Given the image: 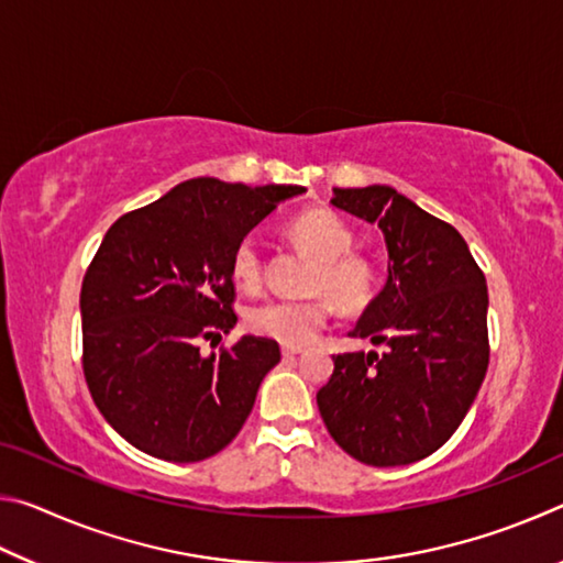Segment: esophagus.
Segmentation results:
<instances>
[{"mask_svg": "<svg viewBox=\"0 0 563 563\" xmlns=\"http://www.w3.org/2000/svg\"><path fill=\"white\" fill-rule=\"evenodd\" d=\"M300 352H302V347H290V345L283 347V355L285 357H295V355H300Z\"/></svg>", "mask_w": 563, "mask_h": 563, "instance_id": "esophagus-1", "label": "esophagus"}]
</instances>
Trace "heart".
<instances>
[{
  "mask_svg": "<svg viewBox=\"0 0 563 563\" xmlns=\"http://www.w3.org/2000/svg\"><path fill=\"white\" fill-rule=\"evenodd\" d=\"M290 238L318 261V268L310 278V292L328 295L345 312L362 310L373 300L377 288L375 265L365 255L350 253L355 238L335 213L316 208L298 216L290 223ZM231 275L241 290L253 292L261 288L263 258L253 238L238 243L231 258ZM328 298L265 300L247 310V328L255 335L283 342V345H308L328 322Z\"/></svg>",
  "mask_w": 563,
  "mask_h": 563,
  "instance_id": "heart-1",
  "label": "heart"
}]
</instances>
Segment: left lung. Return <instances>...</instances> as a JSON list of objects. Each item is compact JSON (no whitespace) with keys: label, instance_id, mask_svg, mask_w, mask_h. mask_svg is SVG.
I'll list each match as a JSON object with an SVG mask.
<instances>
[{"label":"left lung","instance_id":"1","mask_svg":"<svg viewBox=\"0 0 563 563\" xmlns=\"http://www.w3.org/2000/svg\"><path fill=\"white\" fill-rule=\"evenodd\" d=\"M330 203L385 235V288L347 332L385 350L332 357L318 409L357 462L412 464L456 432L487 375V280L456 228L393 186L332 188Z\"/></svg>","mask_w":563,"mask_h":563}]
</instances>
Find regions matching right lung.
I'll list each match as a JSON object with an SVG mask.
<instances>
[{"instance_id": "add662e5", "label": "right lung", "mask_w": 563, "mask_h": 563, "mask_svg": "<svg viewBox=\"0 0 563 563\" xmlns=\"http://www.w3.org/2000/svg\"><path fill=\"white\" fill-rule=\"evenodd\" d=\"M302 186L190 178L121 216L81 285L84 377L123 440L166 462H201L241 432L275 340L243 335L201 355L198 342L233 330L231 258L238 243Z\"/></svg>"}]
</instances>
